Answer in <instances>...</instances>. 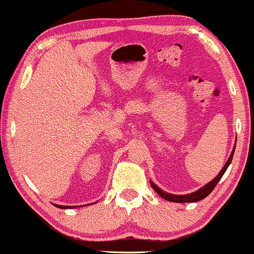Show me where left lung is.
<instances>
[{"label": "left lung", "instance_id": "1", "mask_svg": "<svg viewBox=\"0 0 254 254\" xmlns=\"http://www.w3.org/2000/svg\"><path fill=\"white\" fill-rule=\"evenodd\" d=\"M235 145H237V141H235ZM235 145H234V148H233L232 153H230L228 160H227L226 165H224L222 170L220 171V173H218L217 176L211 180V182H209L208 184H206V185L202 186V188H200L199 190H197V191H194V192H191V193H188V194L168 193V192H165L164 190H161V189H160L159 186H156L155 184H154L150 180L151 188L154 189V191H155L156 193L159 194V196H161L162 198H164V199L168 200V202H174V203H194V202H198V200L204 199V198H205L206 196H209V194L211 193V191L214 190L215 186H216L217 183L220 182V179H221V178H222V176L224 174V172L227 171V168H228V166L230 165V162H232L233 155H234V151H235Z\"/></svg>", "mask_w": 254, "mask_h": 254}]
</instances>
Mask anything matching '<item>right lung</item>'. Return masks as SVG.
<instances>
[{
	"label": "right lung",
	"mask_w": 254,
	"mask_h": 254,
	"mask_svg": "<svg viewBox=\"0 0 254 254\" xmlns=\"http://www.w3.org/2000/svg\"><path fill=\"white\" fill-rule=\"evenodd\" d=\"M55 206L60 209H71V208H76V206H69V205H58V204H54Z\"/></svg>",
	"instance_id": "add662e5"
}]
</instances>
